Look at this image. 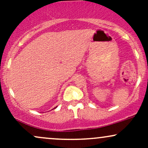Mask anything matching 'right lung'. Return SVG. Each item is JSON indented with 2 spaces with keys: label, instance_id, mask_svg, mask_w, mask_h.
I'll return each instance as SVG.
<instances>
[{
  "label": "right lung",
  "instance_id": "obj_1",
  "mask_svg": "<svg viewBox=\"0 0 148 148\" xmlns=\"http://www.w3.org/2000/svg\"><path fill=\"white\" fill-rule=\"evenodd\" d=\"M57 108V106H56V107H55V108H53V109H55V108Z\"/></svg>",
  "mask_w": 148,
  "mask_h": 148
}]
</instances>
